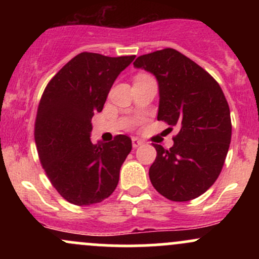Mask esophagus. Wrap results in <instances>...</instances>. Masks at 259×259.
<instances>
[{"label":"esophagus","instance_id":"34e87169","mask_svg":"<svg viewBox=\"0 0 259 259\" xmlns=\"http://www.w3.org/2000/svg\"><path fill=\"white\" fill-rule=\"evenodd\" d=\"M132 141H133V147H134V148H136V147L141 146V145L144 144V142H142L141 140H139L138 138H133Z\"/></svg>","mask_w":259,"mask_h":259}]
</instances>
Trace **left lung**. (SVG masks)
Wrapping results in <instances>:
<instances>
[{
  "instance_id": "8db88e82",
  "label": "left lung",
  "mask_w": 259,
  "mask_h": 259,
  "mask_svg": "<svg viewBox=\"0 0 259 259\" xmlns=\"http://www.w3.org/2000/svg\"><path fill=\"white\" fill-rule=\"evenodd\" d=\"M134 67L158 81L157 119L179 127L169 150L153 145L151 183L168 200H194L214 184L224 165L231 140L227 99L203 68L174 49L140 56Z\"/></svg>"
}]
</instances>
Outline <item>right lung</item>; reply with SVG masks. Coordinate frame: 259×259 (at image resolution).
Listing matches in <instances>:
<instances>
[{
	"label": "right lung",
	"mask_w": 259,
	"mask_h": 259,
	"mask_svg": "<svg viewBox=\"0 0 259 259\" xmlns=\"http://www.w3.org/2000/svg\"><path fill=\"white\" fill-rule=\"evenodd\" d=\"M135 56L107 57L82 52L70 59L45 89L35 121L38 158L58 194L76 206L109 197L119 181L132 139L91 142V119L101 112L118 75Z\"/></svg>",
	"instance_id": "add662e5"
}]
</instances>
